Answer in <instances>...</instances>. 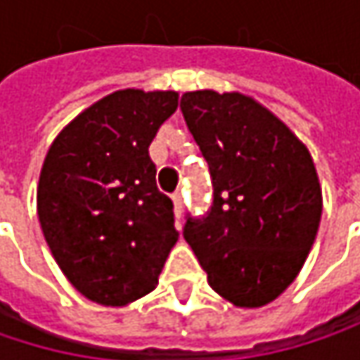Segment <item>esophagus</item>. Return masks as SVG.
Returning a JSON list of instances; mask_svg holds the SVG:
<instances>
[{"label":"esophagus","instance_id":"34e87169","mask_svg":"<svg viewBox=\"0 0 360 360\" xmlns=\"http://www.w3.org/2000/svg\"><path fill=\"white\" fill-rule=\"evenodd\" d=\"M173 204H175V214L181 219V214H183V193L181 191L173 193Z\"/></svg>","mask_w":360,"mask_h":360}]
</instances>
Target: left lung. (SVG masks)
Returning <instances> with one entry per match:
<instances>
[{
  "instance_id": "8db88e82",
  "label": "left lung",
  "mask_w": 360,
  "mask_h": 360,
  "mask_svg": "<svg viewBox=\"0 0 360 360\" xmlns=\"http://www.w3.org/2000/svg\"><path fill=\"white\" fill-rule=\"evenodd\" d=\"M181 112L212 181L208 212L187 214L183 238L217 294L236 307H264L296 279L319 229L313 158L248 96L187 91Z\"/></svg>"
}]
</instances>
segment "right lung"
<instances>
[{
  "label": "right lung",
  "mask_w": 360,
  "mask_h": 360,
  "mask_svg": "<svg viewBox=\"0 0 360 360\" xmlns=\"http://www.w3.org/2000/svg\"><path fill=\"white\" fill-rule=\"evenodd\" d=\"M177 102L175 91H116L81 112L45 156L39 223L62 273L94 302L150 294L179 238L148 152Z\"/></svg>",
  "instance_id": "add662e5"
}]
</instances>
